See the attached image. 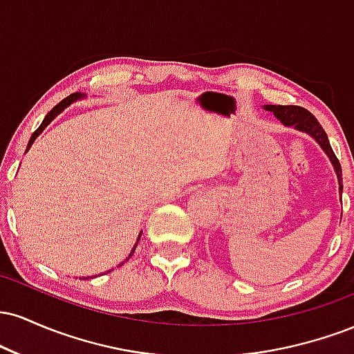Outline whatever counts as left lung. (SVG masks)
Instances as JSON below:
<instances>
[{
	"label": "left lung",
	"instance_id": "1",
	"mask_svg": "<svg viewBox=\"0 0 354 354\" xmlns=\"http://www.w3.org/2000/svg\"><path fill=\"white\" fill-rule=\"evenodd\" d=\"M265 109L266 111L273 113V115L278 118V120L281 121L284 126H293V128L298 129V131H303V133H306V135L315 138L316 143L323 148V151L328 154V158H330L333 168H335V171H336V176H338L339 194L343 193V174H341V165H339L338 158H336V154L333 153V148H331L330 141H328L326 133H324L323 126L318 123V120H316V118L313 116L308 109H304L301 106H295V104H291V106H281V104H278V106H276V104H266Z\"/></svg>",
	"mask_w": 354,
	"mask_h": 354
}]
</instances>
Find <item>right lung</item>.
<instances>
[{
  "mask_svg": "<svg viewBox=\"0 0 354 354\" xmlns=\"http://www.w3.org/2000/svg\"><path fill=\"white\" fill-rule=\"evenodd\" d=\"M80 95H81V93H73V95H70V96H68V98H64L63 101H61V103H58V104H56V106H55V108H53V109H51V111H50V113H48V115H46V116H44L43 123H41V124H39V128H38V129H36V131L33 133V135H31V138H30V143H28V148H26V151H28V149H30V148H31V145H33V143H35V140H36V138H38L39 135H41V133H43V129H44V128H46V126H48V124H50V123H51V121H53V120H55V118L59 115V113H63V111H64V108H68V106H70V104H71V103H75V101H76V100H80V98H81V96H80ZM140 238H141V233H140V236H138V241H140ZM138 241H136V245H135V248L138 246ZM135 248H133V250H131V253H129V256H133V253H135ZM84 279H88V278H84Z\"/></svg>",
  "mask_w": 354,
  "mask_h": 354,
  "instance_id": "1",
  "label": "right lung"
}]
</instances>
